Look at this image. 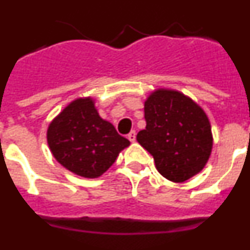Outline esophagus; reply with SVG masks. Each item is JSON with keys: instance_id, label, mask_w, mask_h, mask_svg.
<instances>
[{"instance_id": "1", "label": "esophagus", "mask_w": 250, "mask_h": 250, "mask_svg": "<svg viewBox=\"0 0 250 250\" xmlns=\"http://www.w3.org/2000/svg\"><path fill=\"white\" fill-rule=\"evenodd\" d=\"M127 139H129L131 143H134V141L136 140V131L135 130H131V131L129 132V135H127Z\"/></svg>"}]
</instances>
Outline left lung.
Returning a JSON list of instances; mask_svg holds the SVG:
<instances>
[{"label":"left lung","instance_id":"obj_1","mask_svg":"<svg viewBox=\"0 0 250 250\" xmlns=\"http://www.w3.org/2000/svg\"><path fill=\"white\" fill-rule=\"evenodd\" d=\"M144 112L146 127L136 139L152 155L159 173L174 183L199 174L213 149L204 110L178 90L159 87L145 100Z\"/></svg>","mask_w":250,"mask_h":250}]
</instances>
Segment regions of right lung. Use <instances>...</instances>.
Wrapping results in <instances>:
<instances>
[{"label": "right lung", "mask_w": 250, "mask_h": 250, "mask_svg": "<svg viewBox=\"0 0 250 250\" xmlns=\"http://www.w3.org/2000/svg\"><path fill=\"white\" fill-rule=\"evenodd\" d=\"M47 144L60 164L83 178H99L130 145L99 115L91 96L77 98L51 121Z\"/></svg>", "instance_id": "add662e5"}]
</instances>
